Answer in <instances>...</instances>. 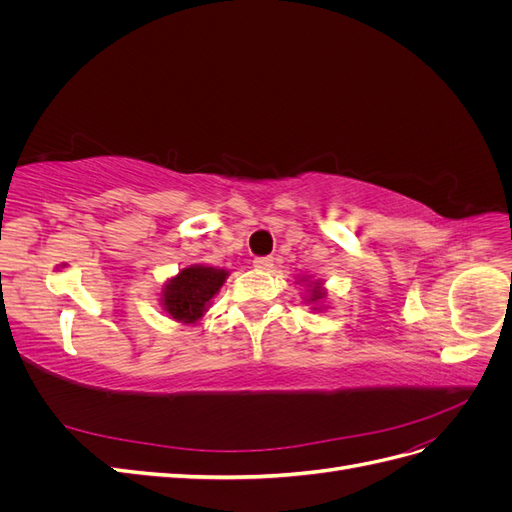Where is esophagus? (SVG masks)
<instances>
[{"label":"esophagus","instance_id":"obj_1","mask_svg":"<svg viewBox=\"0 0 512 512\" xmlns=\"http://www.w3.org/2000/svg\"><path fill=\"white\" fill-rule=\"evenodd\" d=\"M254 267L262 269V271H269L273 267V258L271 256H260L254 260Z\"/></svg>","mask_w":512,"mask_h":512}]
</instances>
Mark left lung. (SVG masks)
<instances>
[{"label": "left lung", "mask_w": 512, "mask_h": 512, "mask_svg": "<svg viewBox=\"0 0 512 512\" xmlns=\"http://www.w3.org/2000/svg\"><path fill=\"white\" fill-rule=\"evenodd\" d=\"M320 297H324V294L318 290V286H314V299H320ZM314 299H312V301H314Z\"/></svg>", "instance_id": "left-lung-1"}]
</instances>
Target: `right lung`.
Segmentation results:
<instances>
[{
	"mask_svg": "<svg viewBox=\"0 0 512 512\" xmlns=\"http://www.w3.org/2000/svg\"><path fill=\"white\" fill-rule=\"evenodd\" d=\"M226 271L213 267H188L175 280H170L162 299L166 312L175 320L194 322L205 314L207 303L226 280Z\"/></svg>",
	"mask_w": 512,
	"mask_h": 512,
	"instance_id": "obj_1",
	"label": "right lung"
}]
</instances>
